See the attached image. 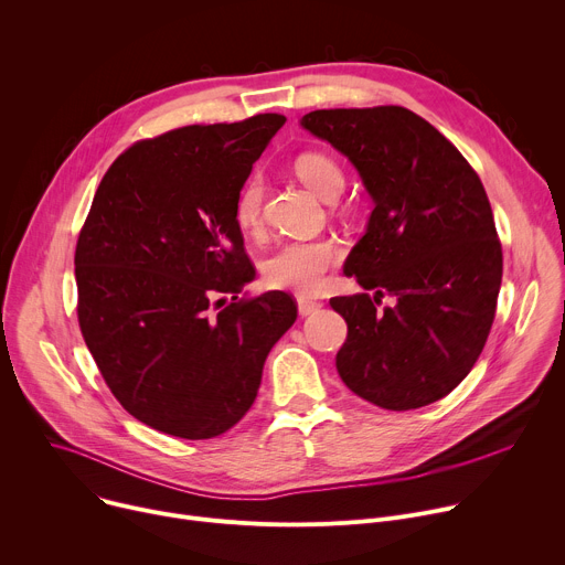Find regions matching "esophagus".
Here are the masks:
<instances>
[{"instance_id":"obj_1","label":"esophagus","mask_w":565,"mask_h":565,"mask_svg":"<svg viewBox=\"0 0 565 565\" xmlns=\"http://www.w3.org/2000/svg\"><path fill=\"white\" fill-rule=\"evenodd\" d=\"M297 308H299V315H312L321 308V301L310 297H297Z\"/></svg>"}]
</instances>
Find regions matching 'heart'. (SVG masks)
Returning a JSON list of instances; mask_svg holds the SVG:
<instances>
[{
    "label": "heart",
    "mask_w": 565,
    "mask_h": 565,
    "mask_svg": "<svg viewBox=\"0 0 565 565\" xmlns=\"http://www.w3.org/2000/svg\"><path fill=\"white\" fill-rule=\"evenodd\" d=\"M297 179L319 199L333 201L344 190L347 177L335 158L306 151L292 163ZM266 185L262 177H250L234 201V223L246 234H259L264 227ZM342 250L333 238H297L281 244L264 264L266 284L281 290L317 292L327 284Z\"/></svg>",
    "instance_id": "b5f03b06"
}]
</instances>
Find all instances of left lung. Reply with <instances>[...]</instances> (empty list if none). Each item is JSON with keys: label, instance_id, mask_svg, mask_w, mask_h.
<instances>
[{"label": "left lung", "instance_id": "obj_1", "mask_svg": "<svg viewBox=\"0 0 565 565\" xmlns=\"http://www.w3.org/2000/svg\"><path fill=\"white\" fill-rule=\"evenodd\" d=\"M301 125L349 156L375 201L344 264L375 295L331 299L349 327L338 373L382 409L431 405L467 377L497 315L503 250L486 188L405 107L317 109ZM384 294L395 307L379 308Z\"/></svg>", "mask_w": 565, "mask_h": 565}]
</instances>
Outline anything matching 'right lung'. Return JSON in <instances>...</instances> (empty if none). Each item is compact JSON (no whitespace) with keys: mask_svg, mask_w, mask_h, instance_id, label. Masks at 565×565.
I'll use <instances>...</instances> for the list:
<instances>
[{"mask_svg":"<svg viewBox=\"0 0 565 565\" xmlns=\"http://www.w3.org/2000/svg\"><path fill=\"white\" fill-rule=\"evenodd\" d=\"M284 122L257 114L134 142L79 230V331L125 412L156 431L203 440L234 427L295 324L288 292L241 295L255 264L234 223V201Z\"/></svg>","mask_w":565,"mask_h":565,"instance_id":"1","label":"right lung"}]
</instances>
